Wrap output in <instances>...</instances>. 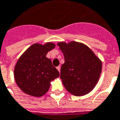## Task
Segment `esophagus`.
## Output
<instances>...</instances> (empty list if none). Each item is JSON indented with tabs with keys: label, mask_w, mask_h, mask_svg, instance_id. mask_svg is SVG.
Here are the masks:
<instances>
[{
	"label": "esophagus",
	"mask_w": 120,
	"mask_h": 120,
	"mask_svg": "<svg viewBox=\"0 0 120 120\" xmlns=\"http://www.w3.org/2000/svg\"><path fill=\"white\" fill-rule=\"evenodd\" d=\"M56 69H57V70L58 71L60 72V69H61V67H60V66H58V67H56Z\"/></svg>",
	"instance_id": "esophagus-1"
}]
</instances>
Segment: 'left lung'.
<instances>
[{
  "instance_id": "left-lung-1",
  "label": "left lung",
  "mask_w": 120,
  "mask_h": 120,
  "mask_svg": "<svg viewBox=\"0 0 120 120\" xmlns=\"http://www.w3.org/2000/svg\"><path fill=\"white\" fill-rule=\"evenodd\" d=\"M57 45L64 56L60 78L65 89L76 96L88 94L99 79L101 60L91 49L81 42H60Z\"/></svg>"
}]
</instances>
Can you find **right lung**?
I'll return each instance as SVG.
<instances>
[{
  "instance_id": "1",
  "label": "right lung",
  "mask_w": 120,
  "mask_h": 120,
  "mask_svg": "<svg viewBox=\"0 0 120 120\" xmlns=\"http://www.w3.org/2000/svg\"><path fill=\"white\" fill-rule=\"evenodd\" d=\"M55 44L47 42L32 44L16 62L14 70L15 81L22 91L29 95L41 97L50 87V82L59 77V72L46 57Z\"/></svg>"
}]
</instances>
